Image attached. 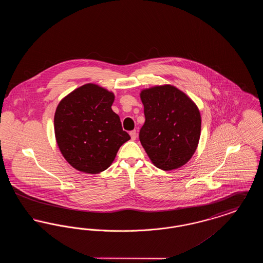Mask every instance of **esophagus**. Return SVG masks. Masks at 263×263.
<instances>
[{
    "label": "esophagus",
    "instance_id": "obj_1",
    "mask_svg": "<svg viewBox=\"0 0 263 263\" xmlns=\"http://www.w3.org/2000/svg\"><path fill=\"white\" fill-rule=\"evenodd\" d=\"M129 134H130V136H131V139H132V140H136V138H137V132H136V130L131 131Z\"/></svg>",
    "mask_w": 263,
    "mask_h": 263
}]
</instances>
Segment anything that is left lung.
<instances>
[{
	"label": "left lung",
	"mask_w": 263,
	"mask_h": 263,
	"mask_svg": "<svg viewBox=\"0 0 263 263\" xmlns=\"http://www.w3.org/2000/svg\"><path fill=\"white\" fill-rule=\"evenodd\" d=\"M140 98L146 120L139 138L152 163L163 171L184 165L195 153L200 139L197 105L171 85L145 88Z\"/></svg>",
	"instance_id": "1"
}]
</instances>
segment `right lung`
Returning <instances> with one entry per match:
<instances>
[{"mask_svg": "<svg viewBox=\"0 0 263 263\" xmlns=\"http://www.w3.org/2000/svg\"><path fill=\"white\" fill-rule=\"evenodd\" d=\"M114 95L95 84L76 88L58 104L54 131L65 160L90 175L105 171L119 148L130 140L111 109Z\"/></svg>", "mask_w": 263, "mask_h": 263, "instance_id": "obj_1", "label": "right lung"}]
</instances>
